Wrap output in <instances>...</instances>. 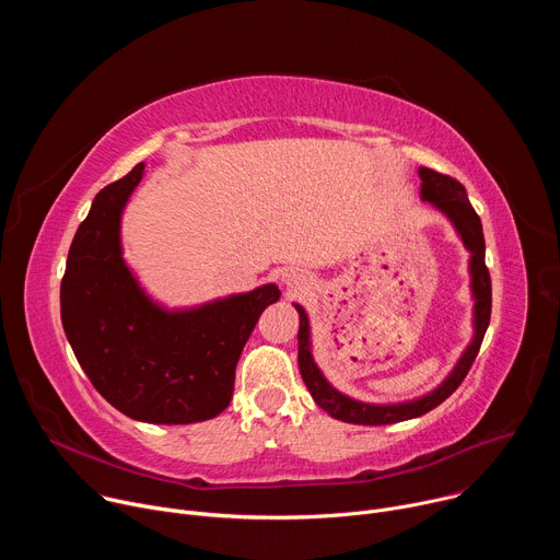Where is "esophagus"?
Wrapping results in <instances>:
<instances>
[{"label": "esophagus", "mask_w": 560, "mask_h": 560, "mask_svg": "<svg viewBox=\"0 0 560 560\" xmlns=\"http://www.w3.org/2000/svg\"><path fill=\"white\" fill-rule=\"evenodd\" d=\"M281 283H283L290 292H303V290L310 288L307 277H305L303 272H299V270H292V268H288V270L281 272Z\"/></svg>", "instance_id": "34e87169"}]
</instances>
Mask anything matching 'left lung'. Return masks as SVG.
Returning <instances> with one entry per match:
<instances>
[{
	"mask_svg": "<svg viewBox=\"0 0 560 560\" xmlns=\"http://www.w3.org/2000/svg\"><path fill=\"white\" fill-rule=\"evenodd\" d=\"M421 177V201H428L436 208L454 228L456 236L463 242V248L469 253L467 272H469V292H471V339L460 352L458 361L450 370V374L430 392L408 398V401L396 404H365L359 398H352L339 392L314 363L312 357V335H310V318L303 305L292 303L299 312V372L310 389L316 406L326 410L332 419L354 423V425H389L398 421H410L423 417L425 412L441 406L445 398L463 383L467 370L471 368L478 348L483 343L486 330L490 326V312H492V283L490 272L486 268V238L483 225L478 214L474 212L465 188L436 171L419 168Z\"/></svg>",
	"mask_w": 560,
	"mask_h": 560,
	"instance_id": "obj_1",
	"label": "left lung"
}]
</instances>
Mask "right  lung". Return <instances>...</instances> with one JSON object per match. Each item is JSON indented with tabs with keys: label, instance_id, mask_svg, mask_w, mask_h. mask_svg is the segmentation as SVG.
<instances>
[{
	"label": "right lung",
	"instance_id": "1",
	"mask_svg": "<svg viewBox=\"0 0 560 560\" xmlns=\"http://www.w3.org/2000/svg\"><path fill=\"white\" fill-rule=\"evenodd\" d=\"M143 171L141 162L100 190L77 228L61 279V324L113 408L141 423L188 425L228 408L236 361L281 290L264 283L190 307L152 299L121 246V217Z\"/></svg>",
	"mask_w": 560,
	"mask_h": 560
}]
</instances>
